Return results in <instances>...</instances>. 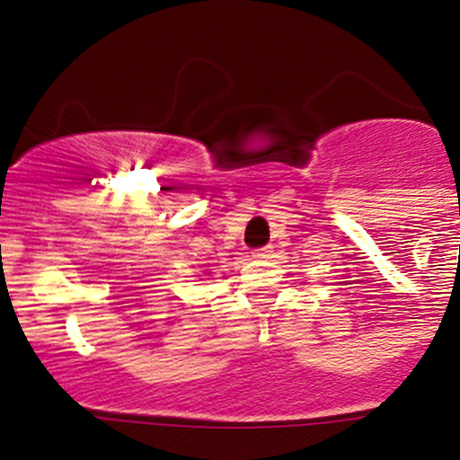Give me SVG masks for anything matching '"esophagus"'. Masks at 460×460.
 Listing matches in <instances>:
<instances>
[{
  "label": "esophagus",
  "instance_id": "34e87169",
  "mask_svg": "<svg viewBox=\"0 0 460 460\" xmlns=\"http://www.w3.org/2000/svg\"><path fill=\"white\" fill-rule=\"evenodd\" d=\"M252 256L256 261H265V258H271V247H261V249H253Z\"/></svg>",
  "mask_w": 460,
  "mask_h": 460
}]
</instances>
